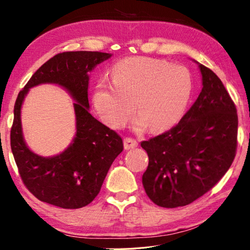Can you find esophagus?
Here are the masks:
<instances>
[{"mask_svg":"<svg viewBox=\"0 0 250 250\" xmlns=\"http://www.w3.org/2000/svg\"><path fill=\"white\" fill-rule=\"evenodd\" d=\"M138 146V143L136 139H133V138H129V137H126L124 139V148L126 150L128 149H134V148H136Z\"/></svg>","mask_w":250,"mask_h":250,"instance_id":"esophagus-1","label":"esophagus"}]
</instances>
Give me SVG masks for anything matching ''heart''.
<instances>
[{
  "instance_id": "1",
  "label": "heart",
  "mask_w": 250,
  "mask_h": 250,
  "mask_svg": "<svg viewBox=\"0 0 250 250\" xmlns=\"http://www.w3.org/2000/svg\"><path fill=\"white\" fill-rule=\"evenodd\" d=\"M112 80H100L93 103L101 118L112 128L128 122L134 105L137 130L149 126L161 132L180 120L189 103L192 89L190 72L168 61L133 57L114 65Z\"/></svg>"
}]
</instances>
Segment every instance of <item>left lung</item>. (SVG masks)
I'll list each match as a JSON object with an SVG mask.
<instances>
[{
    "instance_id": "left-lung-1",
    "label": "left lung",
    "mask_w": 250,
    "mask_h": 250,
    "mask_svg": "<svg viewBox=\"0 0 250 250\" xmlns=\"http://www.w3.org/2000/svg\"><path fill=\"white\" fill-rule=\"evenodd\" d=\"M202 91L168 132L142 142L149 163L143 186L161 208L185 207L207 193L229 169L237 149L238 116L221 79L199 63Z\"/></svg>"
}]
</instances>
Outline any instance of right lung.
<instances>
[{
	"label": "right lung",
	"instance_id": "add662e5",
	"mask_svg": "<svg viewBox=\"0 0 250 250\" xmlns=\"http://www.w3.org/2000/svg\"><path fill=\"white\" fill-rule=\"evenodd\" d=\"M111 54L100 51H65L52 57L35 72L14 105L11 148L25 187L38 200L62 208H80L99 194L113 161L123 151L122 137L89 112V74ZM55 83L64 87L77 102V133L64 152L42 157L24 144L20 108L30 87Z\"/></svg>",
	"mask_w": 250,
	"mask_h": 250
}]
</instances>
